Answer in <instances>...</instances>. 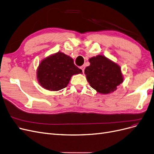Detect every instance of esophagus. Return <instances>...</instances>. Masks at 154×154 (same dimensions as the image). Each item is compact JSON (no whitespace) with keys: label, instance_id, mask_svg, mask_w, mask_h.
<instances>
[{"label":"esophagus","instance_id":"obj_1","mask_svg":"<svg viewBox=\"0 0 154 154\" xmlns=\"http://www.w3.org/2000/svg\"><path fill=\"white\" fill-rule=\"evenodd\" d=\"M80 69L82 70V72L84 73V70H85V66H82L80 67Z\"/></svg>","mask_w":154,"mask_h":154}]
</instances>
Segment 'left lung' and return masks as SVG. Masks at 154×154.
<instances>
[{
  "label": "left lung",
  "instance_id": "1",
  "mask_svg": "<svg viewBox=\"0 0 154 154\" xmlns=\"http://www.w3.org/2000/svg\"><path fill=\"white\" fill-rule=\"evenodd\" d=\"M90 66L85 69L87 80L92 88L100 94H109L123 82L121 68L103 55L89 58Z\"/></svg>",
  "mask_w": 154,
  "mask_h": 154
}]
</instances>
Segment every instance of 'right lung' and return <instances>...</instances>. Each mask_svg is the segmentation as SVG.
<instances>
[{
    "mask_svg": "<svg viewBox=\"0 0 154 154\" xmlns=\"http://www.w3.org/2000/svg\"><path fill=\"white\" fill-rule=\"evenodd\" d=\"M82 72L74 65L72 58L58 52L42 60L36 76L42 87L49 91H57L67 86L72 75Z\"/></svg>",
    "mask_w": 154,
    "mask_h": 154,
    "instance_id": "obj_1",
    "label": "right lung"
}]
</instances>
